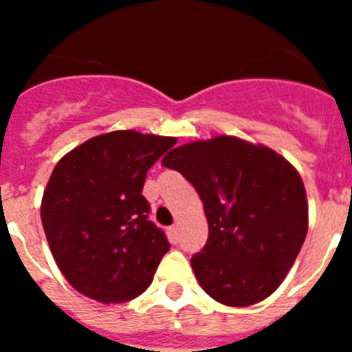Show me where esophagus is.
I'll use <instances>...</instances> for the list:
<instances>
[{"label":"esophagus","instance_id":"1","mask_svg":"<svg viewBox=\"0 0 352 352\" xmlns=\"http://www.w3.org/2000/svg\"><path fill=\"white\" fill-rule=\"evenodd\" d=\"M167 232H169V239H170V243H178V241H179V236H178V227H176V226H170L169 229H167Z\"/></svg>","mask_w":352,"mask_h":352}]
</instances>
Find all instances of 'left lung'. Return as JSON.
Here are the masks:
<instances>
[{"mask_svg":"<svg viewBox=\"0 0 352 352\" xmlns=\"http://www.w3.org/2000/svg\"><path fill=\"white\" fill-rule=\"evenodd\" d=\"M162 164L188 179L204 204L208 241L190 261L201 287L229 307L268 298L309 229L296 169L273 149L229 135L179 146Z\"/></svg>","mask_w":352,"mask_h":352,"instance_id":"8db88e82","label":"left lung"}]
</instances>
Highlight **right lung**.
I'll return each instance as SVG.
<instances>
[{
    "label": "right lung",
    "mask_w": 352,
    "mask_h": 352,
    "mask_svg": "<svg viewBox=\"0 0 352 352\" xmlns=\"http://www.w3.org/2000/svg\"><path fill=\"white\" fill-rule=\"evenodd\" d=\"M174 138L118 130L65 155L42 199V223L56 264L72 287L100 303L138 298L169 250L149 220L146 173Z\"/></svg>",
    "instance_id": "add662e5"
}]
</instances>
